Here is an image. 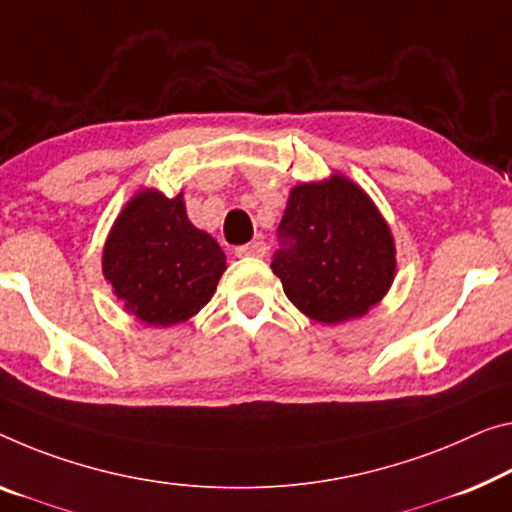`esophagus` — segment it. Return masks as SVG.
Instances as JSON below:
<instances>
[{
  "label": "esophagus",
  "instance_id": "obj_1",
  "mask_svg": "<svg viewBox=\"0 0 512 512\" xmlns=\"http://www.w3.org/2000/svg\"><path fill=\"white\" fill-rule=\"evenodd\" d=\"M267 254V247L265 242L261 240H254V242H247V245H242L235 249V256H254V258H263Z\"/></svg>",
  "mask_w": 512,
  "mask_h": 512
}]
</instances>
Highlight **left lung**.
Wrapping results in <instances>:
<instances>
[{
    "label": "left lung",
    "instance_id": "8db88e82",
    "mask_svg": "<svg viewBox=\"0 0 512 512\" xmlns=\"http://www.w3.org/2000/svg\"><path fill=\"white\" fill-rule=\"evenodd\" d=\"M272 272L304 316L325 325L366 316L396 274L393 235L364 190L345 176L290 190Z\"/></svg>",
    "mask_w": 512,
    "mask_h": 512
}]
</instances>
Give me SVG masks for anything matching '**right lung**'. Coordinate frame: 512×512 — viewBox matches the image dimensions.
Returning a JSON list of instances; mask_svg holds the SVG:
<instances>
[{
  "instance_id": "add662e5",
  "label": "right lung",
  "mask_w": 512,
  "mask_h": 512,
  "mask_svg": "<svg viewBox=\"0 0 512 512\" xmlns=\"http://www.w3.org/2000/svg\"><path fill=\"white\" fill-rule=\"evenodd\" d=\"M226 256L187 219L183 194L141 190L125 203L102 251V274L123 309L151 327L190 320L215 295Z\"/></svg>"
}]
</instances>
